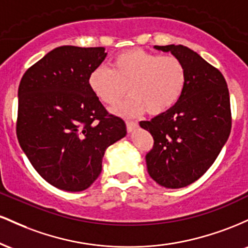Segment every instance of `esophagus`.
Here are the masks:
<instances>
[{"label":"esophagus","mask_w":248,"mask_h":248,"mask_svg":"<svg viewBox=\"0 0 248 248\" xmlns=\"http://www.w3.org/2000/svg\"><path fill=\"white\" fill-rule=\"evenodd\" d=\"M126 124H127V130L129 133L133 132V130L138 127V122L136 121H127Z\"/></svg>","instance_id":"1"}]
</instances>
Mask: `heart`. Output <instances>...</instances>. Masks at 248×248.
I'll use <instances>...</instances> for the list:
<instances>
[{
    "label": "heart",
    "mask_w": 248,
    "mask_h": 248,
    "mask_svg": "<svg viewBox=\"0 0 248 248\" xmlns=\"http://www.w3.org/2000/svg\"><path fill=\"white\" fill-rule=\"evenodd\" d=\"M186 84L181 59L144 50L124 51L112 59L110 67L100 65L88 76L92 92L107 106H116L128 87L130 95L114 109L121 116L167 112L179 100Z\"/></svg>",
    "instance_id": "1"
}]
</instances>
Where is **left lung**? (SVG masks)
<instances>
[{
	"label": "left lung",
	"instance_id": "8db88e82",
	"mask_svg": "<svg viewBox=\"0 0 248 248\" xmlns=\"http://www.w3.org/2000/svg\"><path fill=\"white\" fill-rule=\"evenodd\" d=\"M155 49L183 62L186 84L175 106L140 122L154 139L147 169L160 186L179 189L202 177L226 143L232 127L230 93L220 71L195 51L173 44Z\"/></svg>",
	"mask_w": 248,
	"mask_h": 248
}]
</instances>
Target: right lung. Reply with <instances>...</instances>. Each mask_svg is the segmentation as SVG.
Returning <instances> with one entry per match:
<instances>
[{
	"mask_svg": "<svg viewBox=\"0 0 248 248\" xmlns=\"http://www.w3.org/2000/svg\"><path fill=\"white\" fill-rule=\"evenodd\" d=\"M105 47H56L29 67L18 86L16 134L36 171L51 186L82 191L99 177L110 144L127 134L88 85Z\"/></svg>",
	"mask_w": 248,
	"mask_h": 248,
	"instance_id": "add662e5",
	"label": "right lung"
}]
</instances>
